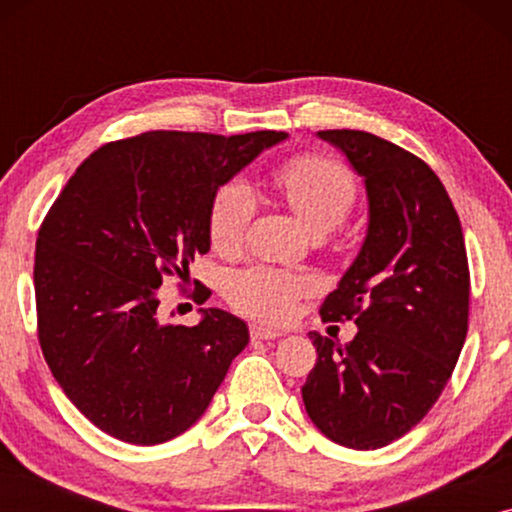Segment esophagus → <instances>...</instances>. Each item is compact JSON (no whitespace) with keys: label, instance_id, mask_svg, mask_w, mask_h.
<instances>
[{"label":"esophagus","instance_id":"esophagus-1","mask_svg":"<svg viewBox=\"0 0 512 512\" xmlns=\"http://www.w3.org/2000/svg\"><path fill=\"white\" fill-rule=\"evenodd\" d=\"M282 331H279V328H270V326H265V324H254L251 326V338L254 340H277V338H282Z\"/></svg>","mask_w":512,"mask_h":512}]
</instances>
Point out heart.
<instances>
[{
	"instance_id": "obj_1",
	"label": "heart",
	"mask_w": 512,
	"mask_h": 512,
	"mask_svg": "<svg viewBox=\"0 0 512 512\" xmlns=\"http://www.w3.org/2000/svg\"><path fill=\"white\" fill-rule=\"evenodd\" d=\"M275 186L293 212L314 235L331 233L347 219L356 202V179L338 160L326 156H296L275 172ZM258 200L247 181L233 179L219 188L209 212V237L216 251L235 254L247 240ZM312 289L310 279L268 265L237 272L228 296L237 310L251 317L282 321Z\"/></svg>"
}]
</instances>
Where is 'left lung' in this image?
<instances>
[{
  "mask_svg": "<svg viewBox=\"0 0 512 512\" xmlns=\"http://www.w3.org/2000/svg\"><path fill=\"white\" fill-rule=\"evenodd\" d=\"M345 153L368 195L359 256L321 305L354 319L340 345L317 331L303 384L312 424L333 443L377 450L405 436L438 401L468 331V258L445 186L424 160L361 130H321Z\"/></svg>",
  "mask_w": 512,
  "mask_h": 512,
  "instance_id": "8db88e82",
  "label": "left lung"
}]
</instances>
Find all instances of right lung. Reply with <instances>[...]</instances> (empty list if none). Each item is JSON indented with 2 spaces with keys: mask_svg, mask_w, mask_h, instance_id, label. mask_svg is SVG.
<instances>
[{
  "mask_svg": "<svg viewBox=\"0 0 512 512\" xmlns=\"http://www.w3.org/2000/svg\"><path fill=\"white\" fill-rule=\"evenodd\" d=\"M286 137L144 132L100 146L69 177L37 237L39 345L97 429L158 445L212 403L249 328L216 307L195 326L167 324L158 289L172 275L186 282L193 258L209 251L219 188ZM195 298L202 305L209 291L198 286Z\"/></svg>",
  "mask_w": 512,
  "mask_h": 512,
  "instance_id": "obj_1",
  "label": "right lung"
}]
</instances>
